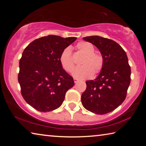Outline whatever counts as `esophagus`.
<instances>
[{
    "instance_id": "esophagus-1",
    "label": "esophagus",
    "mask_w": 146,
    "mask_h": 146,
    "mask_svg": "<svg viewBox=\"0 0 146 146\" xmlns=\"http://www.w3.org/2000/svg\"><path fill=\"white\" fill-rule=\"evenodd\" d=\"M74 82H75V84H76L78 82V80L76 78H74Z\"/></svg>"
}]
</instances>
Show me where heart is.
<instances>
[{"instance_id": "heart-1", "label": "heart", "mask_w": 146, "mask_h": 146, "mask_svg": "<svg viewBox=\"0 0 146 146\" xmlns=\"http://www.w3.org/2000/svg\"><path fill=\"white\" fill-rule=\"evenodd\" d=\"M76 48L85 55L82 62L83 66L73 70L72 75L78 79H86L96 75L103 66V58L99 54L94 53L95 47L88 42H80L76 44ZM61 66L66 71L70 72L74 68V62L71 56L70 48L64 49L60 56Z\"/></svg>"}]
</instances>
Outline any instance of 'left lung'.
<instances>
[{
    "mask_svg": "<svg viewBox=\"0 0 146 146\" xmlns=\"http://www.w3.org/2000/svg\"><path fill=\"white\" fill-rule=\"evenodd\" d=\"M99 49L103 66L95 80L86 81L81 97L84 107L98 115L110 113L124 101L131 82V68L126 53L114 40L100 36L84 37Z\"/></svg>",
    "mask_w": 146,
    "mask_h": 146,
    "instance_id": "left-lung-1",
    "label": "left lung"
}]
</instances>
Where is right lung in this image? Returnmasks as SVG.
<instances>
[{
    "label": "right lung",
    "mask_w": 146,
    "mask_h": 146,
    "mask_svg": "<svg viewBox=\"0 0 146 146\" xmlns=\"http://www.w3.org/2000/svg\"><path fill=\"white\" fill-rule=\"evenodd\" d=\"M76 39L50 35L33 40L24 50L18 80L24 99L37 111H51L60 107L75 84L61 66L60 56Z\"/></svg>",
    "instance_id": "add662e5"
}]
</instances>
